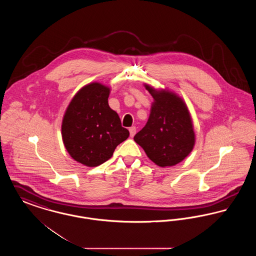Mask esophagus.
<instances>
[{
    "label": "esophagus",
    "mask_w": 256,
    "mask_h": 256,
    "mask_svg": "<svg viewBox=\"0 0 256 256\" xmlns=\"http://www.w3.org/2000/svg\"><path fill=\"white\" fill-rule=\"evenodd\" d=\"M135 134H136V128H135V126H132V128H130V137H134Z\"/></svg>",
    "instance_id": "esophagus-1"
}]
</instances>
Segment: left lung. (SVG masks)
Listing matches in <instances>:
<instances>
[{"instance_id":"obj_1","label":"left lung","mask_w":256,"mask_h":256,"mask_svg":"<svg viewBox=\"0 0 256 256\" xmlns=\"http://www.w3.org/2000/svg\"><path fill=\"white\" fill-rule=\"evenodd\" d=\"M144 86L154 102L146 126L135 134L134 141L159 167L174 166L188 156L195 146L191 114L176 93L146 84Z\"/></svg>"}]
</instances>
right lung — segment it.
Returning a JSON list of instances; mask_svg holds the SVG:
<instances>
[{
	"label": "right lung",
	"mask_w": 256,
	"mask_h": 256,
	"mask_svg": "<svg viewBox=\"0 0 256 256\" xmlns=\"http://www.w3.org/2000/svg\"><path fill=\"white\" fill-rule=\"evenodd\" d=\"M110 87L91 82L82 87L65 110L61 135L70 156L87 167H97L113 156L130 136L116 111L108 106Z\"/></svg>",
	"instance_id": "right-lung-1"
}]
</instances>
